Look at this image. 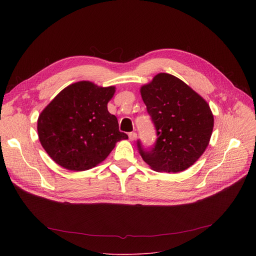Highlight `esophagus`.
<instances>
[{
    "label": "esophagus",
    "instance_id": "esophagus-1",
    "mask_svg": "<svg viewBox=\"0 0 256 256\" xmlns=\"http://www.w3.org/2000/svg\"><path fill=\"white\" fill-rule=\"evenodd\" d=\"M128 138H130V141H135L136 139H137V134L136 132H130L128 134Z\"/></svg>",
    "mask_w": 256,
    "mask_h": 256
}]
</instances>
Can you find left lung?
Wrapping results in <instances>:
<instances>
[{
    "mask_svg": "<svg viewBox=\"0 0 256 256\" xmlns=\"http://www.w3.org/2000/svg\"><path fill=\"white\" fill-rule=\"evenodd\" d=\"M156 130L152 150L138 148L158 172H182L202 156L210 143L214 116L206 100L178 78L160 72L140 89Z\"/></svg>",
    "mask_w": 256,
    "mask_h": 256,
    "instance_id": "obj_1",
    "label": "left lung"
}]
</instances>
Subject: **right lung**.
<instances>
[{
  "label": "right lung",
  "mask_w": 256,
  "mask_h": 256,
  "mask_svg": "<svg viewBox=\"0 0 256 256\" xmlns=\"http://www.w3.org/2000/svg\"><path fill=\"white\" fill-rule=\"evenodd\" d=\"M115 89L80 80L44 108L37 120L38 138L54 162L67 170L85 171L104 160L118 141L128 139L108 111Z\"/></svg>",
  "instance_id": "1"
}]
</instances>
